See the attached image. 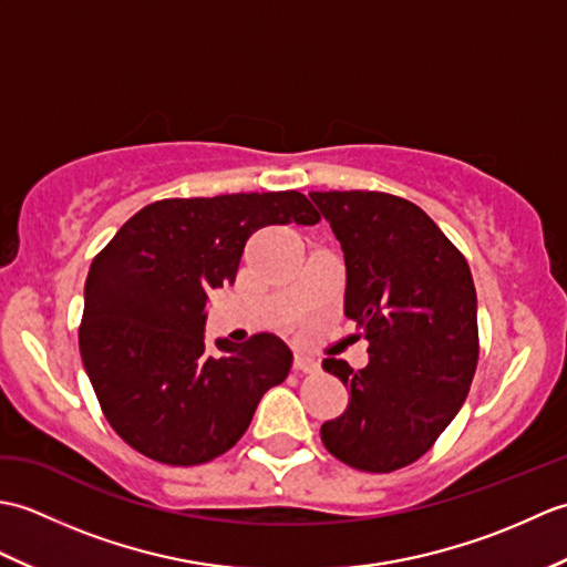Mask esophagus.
Segmentation results:
<instances>
[{
	"label": "esophagus",
	"instance_id": "1",
	"mask_svg": "<svg viewBox=\"0 0 567 567\" xmlns=\"http://www.w3.org/2000/svg\"><path fill=\"white\" fill-rule=\"evenodd\" d=\"M292 368H295L297 372H317V370H319V363H317L315 358L302 355V353H295V363H292Z\"/></svg>",
	"mask_w": 567,
	"mask_h": 567
}]
</instances>
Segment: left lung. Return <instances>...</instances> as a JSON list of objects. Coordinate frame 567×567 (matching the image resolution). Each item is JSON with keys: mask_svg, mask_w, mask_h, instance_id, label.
<instances>
[{"mask_svg": "<svg viewBox=\"0 0 567 567\" xmlns=\"http://www.w3.org/2000/svg\"><path fill=\"white\" fill-rule=\"evenodd\" d=\"M346 260L343 311L370 341V363L323 370L348 406L321 426L331 455L392 473L424 455L451 424L477 368V295L463 252L416 204L384 192H309Z\"/></svg>", "mask_w": 567, "mask_h": 567, "instance_id": "left-lung-1", "label": "left lung"}]
</instances>
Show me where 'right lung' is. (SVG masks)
<instances>
[{"mask_svg": "<svg viewBox=\"0 0 567 567\" xmlns=\"http://www.w3.org/2000/svg\"><path fill=\"white\" fill-rule=\"evenodd\" d=\"M299 192L161 199L118 228L84 282L80 353L112 429L165 465H199L244 436L260 396L292 368L272 333L216 339L209 292L236 282L244 246L262 226H315Z\"/></svg>", "mask_w": 567, "mask_h": 567, "instance_id": "1", "label": "right lung"}]
</instances>
